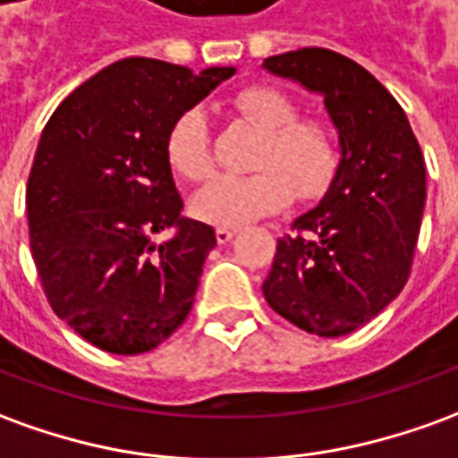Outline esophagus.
<instances>
[{
    "label": "esophagus",
    "mask_w": 458,
    "mask_h": 458,
    "mask_svg": "<svg viewBox=\"0 0 458 458\" xmlns=\"http://www.w3.org/2000/svg\"><path fill=\"white\" fill-rule=\"evenodd\" d=\"M235 233H238V228H230V225H220V228H216V238H218L220 245H225V242H230V240L235 238Z\"/></svg>",
    "instance_id": "obj_1"
}]
</instances>
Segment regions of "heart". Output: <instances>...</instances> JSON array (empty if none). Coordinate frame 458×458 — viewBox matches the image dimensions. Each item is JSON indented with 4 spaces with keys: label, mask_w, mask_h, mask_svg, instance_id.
<instances>
[{
    "label": "heart",
    "mask_w": 458,
    "mask_h": 458,
    "mask_svg": "<svg viewBox=\"0 0 458 458\" xmlns=\"http://www.w3.org/2000/svg\"><path fill=\"white\" fill-rule=\"evenodd\" d=\"M233 106L262 131L252 158L255 174L210 178L191 203L198 218L235 228L284 208L293 193L312 200L327 188L337 171V146L325 123L297 118L295 101L275 86H245L233 96ZM165 156L175 174L188 181H203L210 174V133L200 108H188L175 118Z\"/></svg>",
    "instance_id": "obj_1"
}]
</instances>
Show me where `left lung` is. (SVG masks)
<instances>
[{"label": "left lung", "instance_id": "8db88e82", "mask_svg": "<svg viewBox=\"0 0 458 458\" xmlns=\"http://www.w3.org/2000/svg\"><path fill=\"white\" fill-rule=\"evenodd\" d=\"M265 72L325 98L340 163L318 206L277 240L262 295L295 327L342 337L377 318L407 284L427 200V165L394 96L342 54L297 49Z\"/></svg>", "mask_w": 458, "mask_h": 458}]
</instances>
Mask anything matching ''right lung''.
Instances as JSON below:
<instances>
[{"instance_id": "obj_1", "label": "right lung", "mask_w": 458, "mask_h": 458, "mask_svg": "<svg viewBox=\"0 0 458 458\" xmlns=\"http://www.w3.org/2000/svg\"><path fill=\"white\" fill-rule=\"evenodd\" d=\"M233 73L121 59L66 96L41 133L27 183L31 255L51 310L98 350L151 352L193 307L216 230L181 216L165 139Z\"/></svg>"}]
</instances>
